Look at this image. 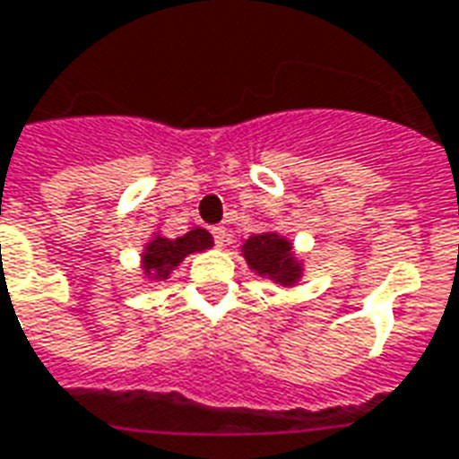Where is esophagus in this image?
<instances>
[{"label": "esophagus", "instance_id": "1", "mask_svg": "<svg viewBox=\"0 0 459 459\" xmlns=\"http://www.w3.org/2000/svg\"><path fill=\"white\" fill-rule=\"evenodd\" d=\"M212 236H213V243H216L219 247H223L226 243H229V230L223 229V226H213Z\"/></svg>", "mask_w": 459, "mask_h": 459}]
</instances>
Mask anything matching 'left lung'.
Wrapping results in <instances>:
<instances>
[{"label": "left lung", "instance_id": "left-lung-1", "mask_svg": "<svg viewBox=\"0 0 459 459\" xmlns=\"http://www.w3.org/2000/svg\"><path fill=\"white\" fill-rule=\"evenodd\" d=\"M247 264L260 274H270L277 281H294L299 277V264L291 257V247L277 233L250 236L243 246Z\"/></svg>", "mask_w": 459, "mask_h": 459}]
</instances>
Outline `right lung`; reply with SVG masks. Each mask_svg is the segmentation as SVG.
I'll return each mask as SVG.
<instances>
[{"label": "right lung", "instance_id": "add662e5", "mask_svg": "<svg viewBox=\"0 0 459 459\" xmlns=\"http://www.w3.org/2000/svg\"><path fill=\"white\" fill-rule=\"evenodd\" d=\"M212 236L204 229L189 230L182 238H155L148 246L143 255V267L155 277V280H165L169 270L178 263H182V257L195 253V250H206L212 246Z\"/></svg>", "mask_w": 459, "mask_h": 459}]
</instances>
